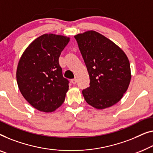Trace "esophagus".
I'll return each mask as SVG.
<instances>
[{"mask_svg":"<svg viewBox=\"0 0 153 153\" xmlns=\"http://www.w3.org/2000/svg\"><path fill=\"white\" fill-rule=\"evenodd\" d=\"M76 79L75 78V79H72V80H71V82H72V84H76Z\"/></svg>","mask_w":153,"mask_h":153,"instance_id":"obj_1","label":"esophagus"}]
</instances>
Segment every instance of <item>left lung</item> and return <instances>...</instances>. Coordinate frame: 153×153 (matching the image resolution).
<instances>
[{
	"instance_id": "obj_1",
	"label": "left lung",
	"mask_w": 153,
	"mask_h": 153,
	"mask_svg": "<svg viewBox=\"0 0 153 153\" xmlns=\"http://www.w3.org/2000/svg\"><path fill=\"white\" fill-rule=\"evenodd\" d=\"M90 76V87L82 91L89 105L104 109L121 100L128 90L130 65L119 46L95 31L74 36Z\"/></svg>"
}]
</instances>
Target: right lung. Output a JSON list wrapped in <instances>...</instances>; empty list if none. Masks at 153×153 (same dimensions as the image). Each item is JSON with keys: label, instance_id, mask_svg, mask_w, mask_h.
Returning <instances> with one entry per match:
<instances>
[{"label": "right lung", "instance_id": "right-lung-1", "mask_svg": "<svg viewBox=\"0 0 153 153\" xmlns=\"http://www.w3.org/2000/svg\"><path fill=\"white\" fill-rule=\"evenodd\" d=\"M70 41L67 36L45 34L32 42L20 59L16 80L26 101L38 110L54 111L65 101L69 81L59 59Z\"/></svg>", "mask_w": 153, "mask_h": 153}]
</instances>
